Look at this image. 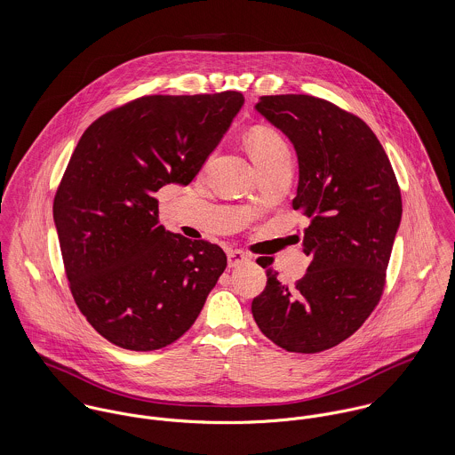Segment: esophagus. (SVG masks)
<instances>
[{"label":"esophagus","instance_id":"esophagus-1","mask_svg":"<svg viewBox=\"0 0 455 455\" xmlns=\"http://www.w3.org/2000/svg\"><path fill=\"white\" fill-rule=\"evenodd\" d=\"M247 260H251V254H247L243 251H229L228 252L229 267H236V266H240L242 262H247Z\"/></svg>","mask_w":455,"mask_h":455}]
</instances>
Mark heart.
<instances>
[{"label": "heart", "mask_w": 455, "mask_h": 455, "mask_svg": "<svg viewBox=\"0 0 455 455\" xmlns=\"http://www.w3.org/2000/svg\"><path fill=\"white\" fill-rule=\"evenodd\" d=\"M247 147L256 163V166H262L273 163L280 157L291 156L285 140L267 126H256L247 132Z\"/></svg>", "instance_id": "heart-1"}]
</instances>
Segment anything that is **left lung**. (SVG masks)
Masks as SVG:
<instances>
[{"mask_svg": "<svg viewBox=\"0 0 455 455\" xmlns=\"http://www.w3.org/2000/svg\"><path fill=\"white\" fill-rule=\"evenodd\" d=\"M256 110L296 148L292 208L310 219L303 252L312 262L294 285L267 267L252 315L287 352H323L352 336L382 298L403 213L399 186L384 147L357 116L308 94L260 96Z\"/></svg>", "mask_w": 455, "mask_h": 455, "instance_id": "obj_1", "label": "left lung"}]
</instances>
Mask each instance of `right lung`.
Listing matches in <instances>:
<instances>
[{
    "mask_svg": "<svg viewBox=\"0 0 455 455\" xmlns=\"http://www.w3.org/2000/svg\"><path fill=\"white\" fill-rule=\"evenodd\" d=\"M236 91L143 96L96 119L54 197L73 299L110 343L148 352L195 324L228 266L224 251L159 224L154 195L188 186L229 130Z\"/></svg>",
    "mask_w": 455,
    "mask_h": 455,
    "instance_id": "add662e5",
    "label": "right lung"
}]
</instances>
